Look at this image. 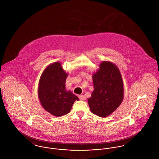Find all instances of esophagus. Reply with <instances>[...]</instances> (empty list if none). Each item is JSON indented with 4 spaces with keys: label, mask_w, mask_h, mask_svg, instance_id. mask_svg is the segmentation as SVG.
<instances>
[{
    "label": "esophagus",
    "mask_w": 159,
    "mask_h": 159,
    "mask_svg": "<svg viewBox=\"0 0 159 159\" xmlns=\"http://www.w3.org/2000/svg\"><path fill=\"white\" fill-rule=\"evenodd\" d=\"M79 99H80V100H84L86 97H85V96H84V95H79Z\"/></svg>",
    "instance_id": "1"
}]
</instances>
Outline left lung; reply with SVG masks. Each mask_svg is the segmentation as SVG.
Here are the masks:
<instances>
[{
	"label": "left lung",
	"instance_id": "8db88e82",
	"mask_svg": "<svg viewBox=\"0 0 159 159\" xmlns=\"http://www.w3.org/2000/svg\"><path fill=\"white\" fill-rule=\"evenodd\" d=\"M94 90L88 98L91 112L106 117L119 107L124 97V86L120 70L110 61H104L92 75Z\"/></svg>",
	"mask_w": 159,
	"mask_h": 159
}]
</instances>
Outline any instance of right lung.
Returning a JSON list of instances; mask_svg holds the SVG:
<instances>
[{
  "mask_svg": "<svg viewBox=\"0 0 159 159\" xmlns=\"http://www.w3.org/2000/svg\"><path fill=\"white\" fill-rule=\"evenodd\" d=\"M67 76L60 62H55L46 67L39 82L40 104L46 111L56 117L70 113L75 101L79 99L71 91L66 90Z\"/></svg>",
  "mask_w": 159,
  "mask_h": 159,
  "instance_id": "add662e5",
  "label": "right lung"
}]
</instances>
